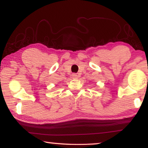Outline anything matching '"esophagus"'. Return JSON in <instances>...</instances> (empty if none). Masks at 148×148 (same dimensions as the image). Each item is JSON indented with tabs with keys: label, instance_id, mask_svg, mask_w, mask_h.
<instances>
[{
	"label": "esophagus",
	"instance_id": "34e87169",
	"mask_svg": "<svg viewBox=\"0 0 148 148\" xmlns=\"http://www.w3.org/2000/svg\"><path fill=\"white\" fill-rule=\"evenodd\" d=\"M72 77L73 79H77L78 78V76L76 74H73L72 75Z\"/></svg>",
	"mask_w": 148,
	"mask_h": 148
}]
</instances>
